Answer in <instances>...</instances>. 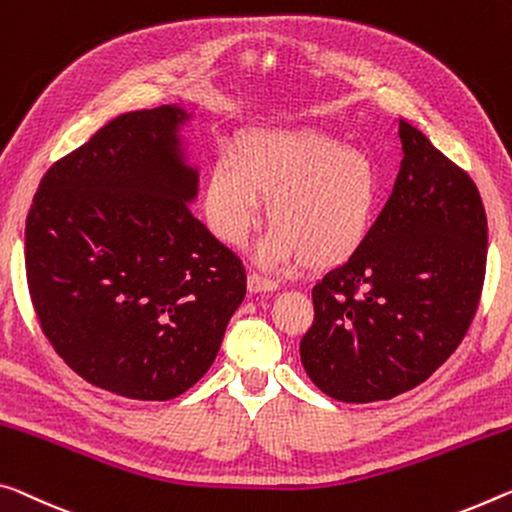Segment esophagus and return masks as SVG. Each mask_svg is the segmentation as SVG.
I'll list each match as a JSON object with an SVG mask.
<instances>
[{
	"label": "esophagus",
	"instance_id": "obj_1",
	"mask_svg": "<svg viewBox=\"0 0 512 512\" xmlns=\"http://www.w3.org/2000/svg\"><path fill=\"white\" fill-rule=\"evenodd\" d=\"M248 289L253 291V294H257V291H273V289H278V280H271V278H266V275H259V273H250Z\"/></svg>",
	"mask_w": 512,
	"mask_h": 512
}]
</instances>
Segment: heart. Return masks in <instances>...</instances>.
Returning <instances> with one entry per match:
<instances>
[{"mask_svg": "<svg viewBox=\"0 0 512 512\" xmlns=\"http://www.w3.org/2000/svg\"><path fill=\"white\" fill-rule=\"evenodd\" d=\"M232 159L209 166L202 193L209 230L225 246L248 239L259 200L273 227L259 250L266 264L300 259L305 269H330L369 239L383 198L369 152L319 129H271L243 136Z\"/></svg>", "mask_w": 512, "mask_h": 512, "instance_id": "heart-1", "label": "heart"}]
</instances>
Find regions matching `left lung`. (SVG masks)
<instances>
[{
  "instance_id": "left-lung-1",
  "label": "left lung",
  "mask_w": 512,
  "mask_h": 512,
  "mask_svg": "<svg viewBox=\"0 0 512 512\" xmlns=\"http://www.w3.org/2000/svg\"><path fill=\"white\" fill-rule=\"evenodd\" d=\"M394 191L364 246L312 289L300 360L346 403L408 392L449 360L478 310L488 218L465 170L405 120Z\"/></svg>"
}]
</instances>
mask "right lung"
<instances>
[{"label": "right lung", "mask_w": 512, "mask_h": 512, "mask_svg": "<svg viewBox=\"0 0 512 512\" xmlns=\"http://www.w3.org/2000/svg\"><path fill=\"white\" fill-rule=\"evenodd\" d=\"M173 104L123 113L40 180L24 230L45 337L81 378L168 401L205 376L246 296V269L189 212Z\"/></svg>", "instance_id": "obj_1"}]
</instances>
